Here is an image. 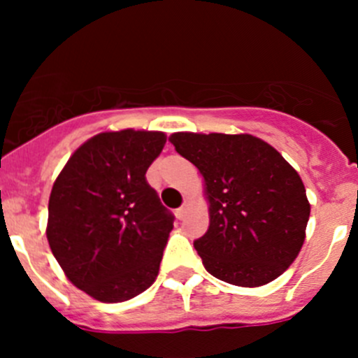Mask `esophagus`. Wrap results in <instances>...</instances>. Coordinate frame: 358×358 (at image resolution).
<instances>
[{
  "label": "esophagus",
  "mask_w": 358,
  "mask_h": 358,
  "mask_svg": "<svg viewBox=\"0 0 358 358\" xmlns=\"http://www.w3.org/2000/svg\"><path fill=\"white\" fill-rule=\"evenodd\" d=\"M189 206H190V199H185V202H183V206H182V208H178V209H176V216H178L180 220H182L183 216L187 215V211H189Z\"/></svg>",
  "instance_id": "esophagus-1"
}]
</instances>
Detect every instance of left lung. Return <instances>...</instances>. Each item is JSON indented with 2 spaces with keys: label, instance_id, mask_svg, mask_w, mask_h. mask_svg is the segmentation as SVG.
Wrapping results in <instances>:
<instances>
[{
  "label": "left lung",
  "instance_id": "8db88e82",
  "mask_svg": "<svg viewBox=\"0 0 358 358\" xmlns=\"http://www.w3.org/2000/svg\"><path fill=\"white\" fill-rule=\"evenodd\" d=\"M169 142L204 178L209 229L194 241L202 265L234 286L284 273L305 243L310 202L298 171L252 135L173 133Z\"/></svg>",
  "mask_w": 358,
  "mask_h": 358
}]
</instances>
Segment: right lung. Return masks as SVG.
<instances>
[{
    "label": "right lung",
    "instance_id": "obj_1",
    "mask_svg": "<svg viewBox=\"0 0 358 358\" xmlns=\"http://www.w3.org/2000/svg\"><path fill=\"white\" fill-rule=\"evenodd\" d=\"M161 131L99 133L57 176L46 237L67 279L103 303L152 286L175 216L145 173L161 154Z\"/></svg>",
    "mask_w": 358,
    "mask_h": 358
}]
</instances>
